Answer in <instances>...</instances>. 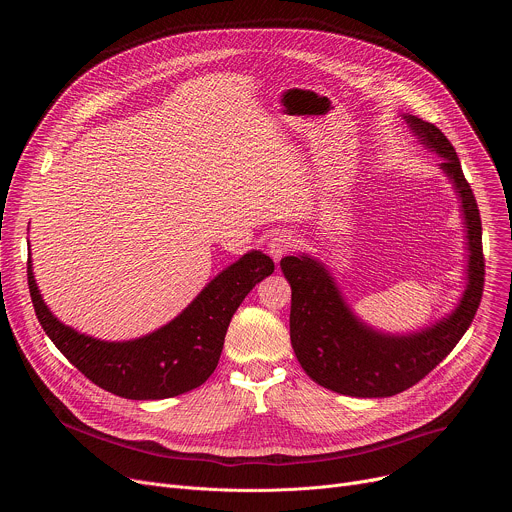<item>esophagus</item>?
<instances>
[{"mask_svg": "<svg viewBox=\"0 0 512 512\" xmlns=\"http://www.w3.org/2000/svg\"><path fill=\"white\" fill-rule=\"evenodd\" d=\"M294 247H296L294 235L283 231V233H275V235L269 239V243H267V253H269V257L277 263L283 255H287Z\"/></svg>", "mask_w": 512, "mask_h": 512, "instance_id": "obj_1", "label": "esophagus"}]
</instances>
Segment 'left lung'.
Listing matches in <instances>:
<instances>
[{"label": "left lung", "instance_id": "left-lung-1", "mask_svg": "<svg viewBox=\"0 0 512 512\" xmlns=\"http://www.w3.org/2000/svg\"><path fill=\"white\" fill-rule=\"evenodd\" d=\"M403 119L425 148L442 158L440 170L460 198L468 251L466 289L446 318L417 332L389 334L352 312L322 261L308 253L283 257L281 271L291 285V346L312 381L348 397H391L419 383L466 334L482 300V223L454 145L433 123L415 115Z\"/></svg>", "mask_w": 512, "mask_h": 512}]
</instances>
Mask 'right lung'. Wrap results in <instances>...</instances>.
<instances>
[{
	"label": "right lung",
	"mask_w": 512,
	"mask_h": 512,
	"mask_svg": "<svg viewBox=\"0 0 512 512\" xmlns=\"http://www.w3.org/2000/svg\"><path fill=\"white\" fill-rule=\"evenodd\" d=\"M273 269L265 253L249 251L218 273L172 322L123 342L99 340L62 324L42 300L32 259L28 285L44 332L89 381L125 399L152 401L188 393L214 373L233 314Z\"/></svg>",
	"instance_id": "1"
}]
</instances>
